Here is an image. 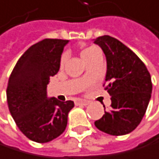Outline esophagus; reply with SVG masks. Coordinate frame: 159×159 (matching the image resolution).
Returning a JSON list of instances; mask_svg holds the SVG:
<instances>
[{"instance_id": "34e87169", "label": "esophagus", "mask_w": 159, "mask_h": 159, "mask_svg": "<svg viewBox=\"0 0 159 159\" xmlns=\"http://www.w3.org/2000/svg\"><path fill=\"white\" fill-rule=\"evenodd\" d=\"M89 101L87 100H82V99H79V100H76L75 101V105H83V106H87L89 105Z\"/></svg>"}]
</instances>
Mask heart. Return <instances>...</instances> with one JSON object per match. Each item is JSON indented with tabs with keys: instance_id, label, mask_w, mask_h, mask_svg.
I'll return each mask as SVG.
<instances>
[{
	"instance_id": "obj_1",
	"label": "heart",
	"mask_w": 159,
	"mask_h": 159,
	"mask_svg": "<svg viewBox=\"0 0 159 159\" xmlns=\"http://www.w3.org/2000/svg\"><path fill=\"white\" fill-rule=\"evenodd\" d=\"M81 57L82 59L86 62L89 59H93V58H96V57H101V52L100 50L98 49V48L96 47H89L85 49H83L81 51ZM66 60V55L64 54L62 56V59H61V65H64L65 62Z\"/></svg>"
}]
</instances>
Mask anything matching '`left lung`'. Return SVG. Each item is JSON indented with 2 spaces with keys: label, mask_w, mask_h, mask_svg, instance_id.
I'll return each mask as SVG.
<instances>
[{
  "label": "left lung",
  "mask_w": 159,
  "mask_h": 159,
  "mask_svg": "<svg viewBox=\"0 0 159 159\" xmlns=\"http://www.w3.org/2000/svg\"><path fill=\"white\" fill-rule=\"evenodd\" d=\"M106 56V89L111 108L94 122L98 130L111 135L133 132L141 122L152 94L151 75L134 52L117 39L104 35L93 40Z\"/></svg>",
  "instance_id": "left-lung-1"
}]
</instances>
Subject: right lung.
<instances>
[{
  "mask_svg": "<svg viewBox=\"0 0 159 159\" xmlns=\"http://www.w3.org/2000/svg\"><path fill=\"white\" fill-rule=\"evenodd\" d=\"M68 40L44 39L30 47L18 60L9 77L7 97L9 111L20 131L30 140L47 143L66 130L71 100L48 96L49 77L60 69Z\"/></svg>",
  "mask_w": 159,
  "mask_h": 159,
  "instance_id": "right-lung-1",
  "label": "right lung"
}]
</instances>
